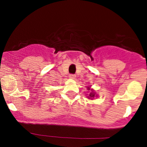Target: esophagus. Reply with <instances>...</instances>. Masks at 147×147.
Wrapping results in <instances>:
<instances>
[{"mask_svg": "<svg viewBox=\"0 0 147 147\" xmlns=\"http://www.w3.org/2000/svg\"><path fill=\"white\" fill-rule=\"evenodd\" d=\"M69 78L70 79H72V80H74L75 78H76V76L74 74H70L69 75Z\"/></svg>", "mask_w": 147, "mask_h": 147, "instance_id": "obj_1", "label": "esophagus"}]
</instances>
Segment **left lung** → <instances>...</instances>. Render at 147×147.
<instances>
[{
    "instance_id": "obj_1",
    "label": "left lung",
    "mask_w": 147,
    "mask_h": 147,
    "mask_svg": "<svg viewBox=\"0 0 147 147\" xmlns=\"http://www.w3.org/2000/svg\"><path fill=\"white\" fill-rule=\"evenodd\" d=\"M88 90H90V88H88ZM96 96V93H94V92H93V90L91 89V92H90V94L88 95V98H90V99H93V98H94V97Z\"/></svg>"
}]
</instances>
